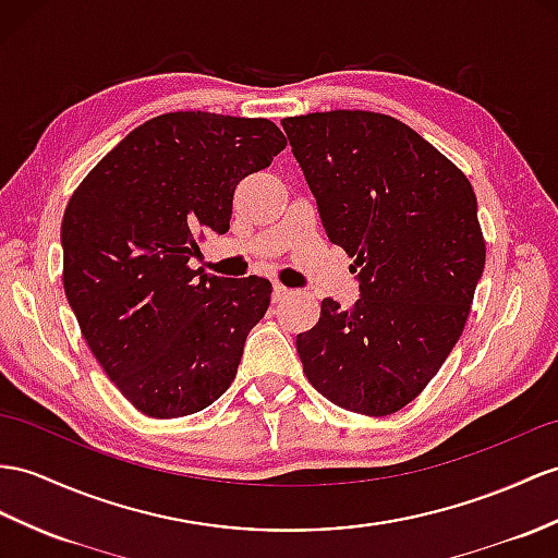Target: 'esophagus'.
I'll list each match as a JSON object with an SVG mask.
<instances>
[{"label":"esophagus","instance_id":"1","mask_svg":"<svg viewBox=\"0 0 558 558\" xmlns=\"http://www.w3.org/2000/svg\"><path fill=\"white\" fill-rule=\"evenodd\" d=\"M291 291L287 287H281V283H275V289H271V301L275 303H281L283 298H287Z\"/></svg>","mask_w":558,"mask_h":558}]
</instances>
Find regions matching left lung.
<instances>
[{
  "instance_id": "1",
  "label": "left lung",
  "mask_w": 558,
  "mask_h": 558,
  "mask_svg": "<svg viewBox=\"0 0 558 558\" xmlns=\"http://www.w3.org/2000/svg\"><path fill=\"white\" fill-rule=\"evenodd\" d=\"M326 236L355 257L362 298L322 301L295 348L312 388L348 412H400L464 331L485 239L473 186L398 118L324 111L281 120Z\"/></svg>"
}]
</instances>
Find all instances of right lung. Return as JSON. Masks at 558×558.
Instances as JSON below:
<instances>
[{
  "instance_id": "obj_1",
  "label": "right lung",
  "mask_w": 558,
  "mask_h": 558,
  "mask_svg": "<svg viewBox=\"0 0 558 558\" xmlns=\"http://www.w3.org/2000/svg\"><path fill=\"white\" fill-rule=\"evenodd\" d=\"M287 146L267 118L162 113L134 128L68 201L63 289L106 376L146 416L206 410L232 386L271 283L189 267L225 234L243 177Z\"/></svg>"
}]
</instances>
